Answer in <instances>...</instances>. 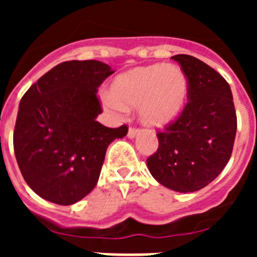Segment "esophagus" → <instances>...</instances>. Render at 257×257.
Wrapping results in <instances>:
<instances>
[{
  "instance_id": "obj_1",
  "label": "esophagus",
  "mask_w": 257,
  "mask_h": 257,
  "mask_svg": "<svg viewBox=\"0 0 257 257\" xmlns=\"http://www.w3.org/2000/svg\"><path fill=\"white\" fill-rule=\"evenodd\" d=\"M140 134V128H136V127H130L128 128V133H127V136L130 138V139H134L136 135H139Z\"/></svg>"
}]
</instances>
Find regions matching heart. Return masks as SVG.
Here are the masks:
<instances>
[{
    "label": "heart",
    "instance_id": "obj_1",
    "mask_svg": "<svg viewBox=\"0 0 257 257\" xmlns=\"http://www.w3.org/2000/svg\"><path fill=\"white\" fill-rule=\"evenodd\" d=\"M189 94L187 74L176 65L135 68L113 81L106 106L115 112L140 106V118L151 126L172 122L184 109Z\"/></svg>",
    "mask_w": 257,
    "mask_h": 257
}]
</instances>
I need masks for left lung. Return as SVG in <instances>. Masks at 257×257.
<instances>
[{"label": "left lung", "mask_w": 257, "mask_h": 257, "mask_svg": "<svg viewBox=\"0 0 257 257\" xmlns=\"http://www.w3.org/2000/svg\"><path fill=\"white\" fill-rule=\"evenodd\" d=\"M187 74L188 104L176 121L157 133L158 149L147 160L163 187L188 193L205 188L228 163L237 133L233 95L216 70L190 55L172 56Z\"/></svg>", "instance_id": "8db88e82"}]
</instances>
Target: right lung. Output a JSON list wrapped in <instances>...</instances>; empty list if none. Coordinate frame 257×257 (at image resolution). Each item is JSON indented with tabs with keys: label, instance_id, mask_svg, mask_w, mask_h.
Here are the masks:
<instances>
[{
	"label": "right lung",
	"instance_id": "right-lung-1",
	"mask_svg": "<svg viewBox=\"0 0 257 257\" xmlns=\"http://www.w3.org/2000/svg\"><path fill=\"white\" fill-rule=\"evenodd\" d=\"M114 70L97 60L60 63L28 88L19 104L14 152L23 178L41 198L73 205L100 176L108 145L127 135L96 121L97 87Z\"/></svg>",
	"mask_w": 257,
	"mask_h": 257
}]
</instances>
